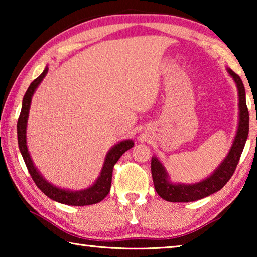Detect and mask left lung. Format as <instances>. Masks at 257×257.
<instances>
[{"label":"left lung","mask_w":257,"mask_h":257,"mask_svg":"<svg viewBox=\"0 0 257 257\" xmlns=\"http://www.w3.org/2000/svg\"><path fill=\"white\" fill-rule=\"evenodd\" d=\"M227 71L232 77L233 81L236 82L239 99L238 128L229 153L223 159L222 162L219 164V167L212 172L211 176H208L201 181L195 182V184L172 182L162 162L156 156H152L151 170L155 190L159 194V196L165 199V201L187 203L210 196V195L216 193V191L222 188L230 180V178L236 170L242 150L245 147L247 137H248L249 114L248 108L246 105L245 87H243L240 77L237 73H234L230 68H227Z\"/></svg>","instance_id":"1"}]
</instances>
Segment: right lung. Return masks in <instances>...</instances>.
Returning <instances> with one entry per match:
<instances>
[{"label":"right lung","mask_w":257,"mask_h":257,"mask_svg":"<svg viewBox=\"0 0 257 257\" xmlns=\"http://www.w3.org/2000/svg\"><path fill=\"white\" fill-rule=\"evenodd\" d=\"M49 68H45L44 71L41 73L35 79L30 86L28 87L27 92H26L23 106H21V112L18 119V124H17V133H18V145L20 153L23 155L24 161L27 167L28 171L32 176L33 180L36 186L44 193L47 197L53 199L55 202L67 204V205L72 206H84V205H92L101 202L102 199L107 196L110 193L111 181H112V172L114 164L118 162V160L121 158L125 151H128L134 146V142L132 139H124V141L119 142L118 144L113 145L106 153L105 160H104L102 170L99 172V176L95 180L94 184L86 189L81 190H70L56 187L50 181H47L44 177L41 175V172L37 170L32 160V156L29 154L28 146H27V122L29 116L30 104H32V97L40 86L41 82L44 79Z\"/></svg>","instance_id":"obj_1"}]
</instances>
